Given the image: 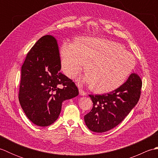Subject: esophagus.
<instances>
[{
    "label": "esophagus",
    "mask_w": 158,
    "mask_h": 158,
    "mask_svg": "<svg viewBox=\"0 0 158 158\" xmlns=\"http://www.w3.org/2000/svg\"><path fill=\"white\" fill-rule=\"evenodd\" d=\"M79 92L80 95H81V96H85L87 94L86 92L83 91V90L82 89H81V88L79 89Z\"/></svg>",
    "instance_id": "34e87169"
}]
</instances>
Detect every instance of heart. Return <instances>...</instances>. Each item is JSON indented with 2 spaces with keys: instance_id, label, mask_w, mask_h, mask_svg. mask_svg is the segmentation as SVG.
I'll return each mask as SVG.
<instances>
[{
  "instance_id": "obj_1",
  "label": "heart",
  "mask_w": 158,
  "mask_h": 158,
  "mask_svg": "<svg viewBox=\"0 0 158 158\" xmlns=\"http://www.w3.org/2000/svg\"><path fill=\"white\" fill-rule=\"evenodd\" d=\"M62 70L69 78H75L85 63L83 82L98 94L118 89L136 66L135 56L123 47L103 38L82 37L75 43L64 42L60 48Z\"/></svg>"
}]
</instances>
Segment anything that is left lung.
I'll return each mask as SVG.
<instances>
[{"mask_svg": "<svg viewBox=\"0 0 158 158\" xmlns=\"http://www.w3.org/2000/svg\"><path fill=\"white\" fill-rule=\"evenodd\" d=\"M141 88L140 77L132 73L118 89L102 95H89L93 107L84 116L87 127L92 132H105L117 126L139 102Z\"/></svg>", "mask_w": 158, "mask_h": 158, "instance_id": "obj_1", "label": "left lung"}]
</instances>
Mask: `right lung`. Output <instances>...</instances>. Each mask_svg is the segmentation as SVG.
Wrapping results in <instances>:
<instances>
[{"label":"right lung","instance_id":"obj_1","mask_svg":"<svg viewBox=\"0 0 158 158\" xmlns=\"http://www.w3.org/2000/svg\"><path fill=\"white\" fill-rule=\"evenodd\" d=\"M61 69L56 39L45 35L28 53L22 66L19 101L23 112L36 126L51 125L58 118L62 104L76 97L79 90Z\"/></svg>","mask_w":158,"mask_h":158}]
</instances>
